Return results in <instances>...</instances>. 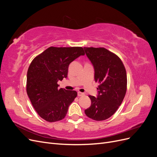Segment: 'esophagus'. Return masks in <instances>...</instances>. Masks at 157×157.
Listing matches in <instances>:
<instances>
[{"instance_id": "esophagus-1", "label": "esophagus", "mask_w": 157, "mask_h": 157, "mask_svg": "<svg viewBox=\"0 0 157 157\" xmlns=\"http://www.w3.org/2000/svg\"><path fill=\"white\" fill-rule=\"evenodd\" d=\"M77 95H78V96H84V94L82 93V92H77Z\"/></svg>"}]
</instances>
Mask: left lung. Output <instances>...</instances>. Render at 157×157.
<instances>
[{
  "label": "left lung",
  "mask_w": 157,
  "mask_h": 157,
  "mask_svg": "<svg viewBox=\"0 0 157 157\" xmlns=\"http://www.w3.org/2000/svg\"><path fill=\"white\" fill-rule=\"evenodd\" d=\"M94 69L95 81L98 82L97 97L89 96L91 105L84 111L93 120H106L121 105L126 92L127 76L121 59L104 48H84Z\"/></svg>",
  "instance_id": "8db88e82"
}]
</instances>
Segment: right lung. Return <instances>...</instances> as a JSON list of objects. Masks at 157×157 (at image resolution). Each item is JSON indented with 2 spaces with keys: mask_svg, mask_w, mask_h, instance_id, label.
Returning <instances> with one entry per match:
<instances>
[{
  "mask_svg": "<svg viewBox=\"0 0 157 157\" xmlns=\"http://www.w3.org/2000/svg\"><path fill=\"white\" fill-rule=\"evenodd\" d=\"M82 47H50L32 61L27 74V93L39 115L52 122L62 120L77 96L74 90L59 88L67 77L69 64L84 56Z\"/></svg>",
  "mask_w": 157,
  "mask_h": 157,
  "instance_id": "add662e5",
  "label": "right lung"
}]
</instances>
